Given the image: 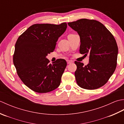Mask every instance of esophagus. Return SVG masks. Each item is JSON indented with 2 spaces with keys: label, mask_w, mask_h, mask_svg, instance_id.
Wrapping results in <instances>:
<instances>
[{
  "label": "esophagus",
  "mask_w": 124,
  "mask_h": 124,
  "mask_svg": "<svg viewBox=\"0 0 124 124\" xmlns=\"http://www.w3.org/2000/svg\"><path fill=\"white\" fill-rule=\"evenodd\" d=\"M67 63H68V64H71V63L72 62V61H70V60H67Z\"/></svg>",
  "instance_id": "obj_1"
}]
</instances>
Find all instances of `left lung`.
Returning a JSON list of instances; mask_svg holds the SVG:
<instances>
[{
    "instance_id": "8db88e82",
    "label": "left lung",
    "mask_w": 124,
    "mask_h": 124,
    "mask_svg": "<svg viewBox=\"0 0 124 124\" xmlns=\"http://www.w3.org/2000/svg\"><path fill=\"white\" fill-rule=\"evenodd\" d=\"M80 38V54L89 55V63L75 61V72L79 86L95 89L106 84L117 67L118 48L112 33L105 26L94 20L82 18L68 23Z\"/></svg>"
}]
</instances>
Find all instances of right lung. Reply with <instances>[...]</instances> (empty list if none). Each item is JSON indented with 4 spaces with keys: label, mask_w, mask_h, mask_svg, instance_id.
Returning <instances> with one entry per match:
<instances>
[{
    "label": "right lung",
    "mask_w": 124,
    "mask_h": 124,
    "mask_svg": "<svg viewBox=\"0 0 124 124\" xmlns=\"http://www.w3.org/2000/svg\"><path fill=\"white\" fill-rule=\"evenodd\" d=\"M67 24H35L30 26L16 42L13 63L22 82L34 92L45 93L59 86L67 65L64 59L53 64L46 56L55 49Z\"/></svg>",
    "instance_id": "1"
}]
</instances>
